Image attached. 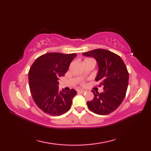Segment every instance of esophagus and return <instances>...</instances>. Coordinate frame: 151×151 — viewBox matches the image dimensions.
<instances>
[{
	"label": "esophagus",
	"instance_id": "34e87169",
	"mask_svg": "<svg viewBox=\"0 0 151 151\" xmlns=\"http://www.w3.org/2000/svg\"><path fill=\"white\" fill-rule=\"evenodd\" d=\"M86 91L84 90H82V89H79L78 90V93H84Z\"/></svg>",
	"mask_w": 151,
	"mask_h": 151
}]
</instances>
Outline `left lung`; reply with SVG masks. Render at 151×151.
I'll return each instance as SVG.
<instances>
[{
	"label": "left lung",
	"mask_w": 151,
	"mask_h": 151,
	"mask_svg": "<svg viewBox=\"0 0 151 151\" xmlns=\"http://www.w3.org/2000/svg\"><path fill=\"white\" fill-rule=\"evenodd\" d=\"M83 56L96 60L98 72L95 81L102 86L104 91L95 92L93 99L88 101L89 110L98 115H108L119 106L126 95L129 75L120 56L105 49H95L84 52Z\"/></svg>",
	"instance_id": "1"
}]
</instances>
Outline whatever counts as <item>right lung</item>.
Instances as JSON below:
<instances>
[{
  "label": "right lung",
  "mask_w": 151,
  "mask_h": 151,
  "mask_svg": "<svg viewBox=\"0 0 151 151\" xmlns=\"http://www.w3.org/2000/svg\"><path fill=\"white\" fill-rule=\"evenodd\" d=\"M76 54L50 52L35 60L28 72L31 95L41 110L50 115H61L71 107L72 100L77 93L72 89L59 90L58 80L67 71Z\"/></svg>",
  "instance_id": "add662e5"
}]
</instances>
